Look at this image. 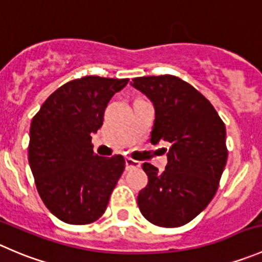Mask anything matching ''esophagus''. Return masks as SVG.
I'll list each match as a JSON object with an SVG mask.
<instances>
[{
    "mask_svg": "<svg viewBox=\"0 0 262 262\" xmlns=\"http://www.w3.org/2000/svg\"><path fill=\"white\" fill-rule=\"evenodd\" d=\"M141 165V163L137 162V160L131 159V158H126V169L131 170L135 169V168H139Z\"/></svg>",
    "mask_w": 262,
    "mask_h": 262,
    "instance_id": "esophagus-1",
    "label": "esophagus"
}]
</instances>
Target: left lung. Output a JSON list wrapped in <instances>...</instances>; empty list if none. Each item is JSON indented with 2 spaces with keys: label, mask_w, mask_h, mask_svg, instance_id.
Returning a JSON list of instances; mask_svg holds the SVG:
<instances>
[{
  "label": "left lung",
  "mask_w": 262,
  "mask_h": 262,
  "mask_svg": "<svg viewBox=\"0 0 262 262\" xmlns=\"http://www.w3.org/2000/svg\"><path fill=\"white\" fill-rule=\"evenodd\" d=\"M131 85L154 105L151 144H170L164 172L142 164L149 181L137 205L152 224L181 227L196 218L218 190L228 157L225 125L211 103L180 77H135Z\"/></svg>",
  "instance_id": "1"
}]
</instances>
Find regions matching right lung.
<instances>
[{"mask_svg": "<svg viewBox=\"0 0 262 262\" xmlns=\"http://www.w3.org/2000/svg\"><path fill=\"white\" fill-rule=\"evenodd\" d=\"M128 79L84 76L52 93L30 125L29 164L48 210L69 224L95 222L125 169V158L98 157L92 134Z\"/></svg>", "mask_w": 262, "mask_h": 262, "instance_id": "obj_1", "label": "right lung"}]
</instances>
